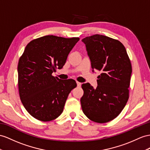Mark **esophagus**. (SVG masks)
I'll use <instances>...</instances> for the list:
<instances>
[{"mask_svg":"<svg viewBox=\"0 0 150 150\" xmlns=\"http://www.w3.org/2000/svg\"><path fill=\"white\" fill-rule=\"evenodd\" d=\"M76 84H77V86L78 87H80V86H81V85H82V83L79 82H76Z\"/></svg>","mask_w":150,"mask_h":150,"instance_id":"1","label":"esophagus"}]
</instances>
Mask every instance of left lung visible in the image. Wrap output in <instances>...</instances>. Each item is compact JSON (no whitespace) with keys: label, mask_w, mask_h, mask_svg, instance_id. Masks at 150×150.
I'll list each match as a JSON object with an SVG mask.
<instances>
[{"label":"left lung","mask_w":150,"mask_h":150,"mask_svg":"<svg viewBox=\"0 0 150 150\" xmlns=\"http://www.w3.org/2000/svg\"><path fill=\"white\" fill-rule=\"evenodd\" d=\"M82 42L86 45L93 71H101L96 89L89 83L82 85V111L93 122H110L121 113L128 101L130 61L124 45L117 40L96 34Z\"/></svg>","instance_id":"8db88e82"}]
</instances>
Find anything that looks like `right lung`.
<instances>
[{"mask_svg": "<svg viewBox=\"0 0 150 150\" xmlns=\"http://www.w3.org/2000/svg\"><path fill=\"white\" fill-rule=\"evenodd\" d=\"M78 37L46 35L27 44L18 65L19 93L22 104L35 118L54 120L62 113L74 79L61 80L52 74L61 69Z\"/></svg>", "mask_w": 150, "mask_h": 150, "instance_id": "add662e5", "label": "right lung"}]
</instances>
